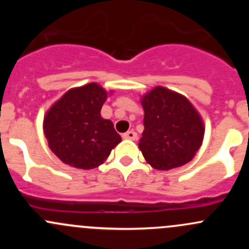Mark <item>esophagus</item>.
<instances>
[{"label": "esophagus", "instance_id": "esophagus-1", "mask_svg": "<svg viewBox=\"0 0 249 249\" xmlns=\"http://www.w3.org/2000/svg\"><path fill=\"white\" fill-rule=\"evenodd\" d=\"M123 139H125V140H131V141H136V140H137V134L134 131V130H130V131L125 132V134L123 135Z\"/></svg>", "mask_w": 249, "mask_h": 249}]
</instances>
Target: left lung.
<instances>
[{
  "instance_id": "obj_1",
  "label": "left lung",
  "mask_w": 249,
  "mask_h": 249,
  "mask_svg": "<svg viewBox=\"0 0 249 249\" xmlns=\"http://www.w3.org/2000/svg\"><path fill=\"white\" fill-rule=\"evenodd\" d=\"M144 130L139 147L155 170L167 171L188 164L200 149L205 135L203 120L182 94L155 87L141 97Z\"/></svg>"
}]
</instances>
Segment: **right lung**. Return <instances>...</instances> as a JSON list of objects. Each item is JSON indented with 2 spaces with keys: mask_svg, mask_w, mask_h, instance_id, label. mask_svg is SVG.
<instances>
[{
  "mask_svg": "<svg viewBox=\"0 0 249 249\" xmlns=\"http://www.w3.org/2000/svg\"><path fill=\"white\" fill-rule=\"evenodd\" d=\"M107 97L108 92L92 82L70 89L47 110L44 135L52 152L64 164L82 170L95 169L120 143L122 137L113 123L100 113Z\"/></svg>",
  "mask_w": 249,
  "mask_h": 249,
  "instance_id": "1",
  "label": "right lung"
}]
</instances>
